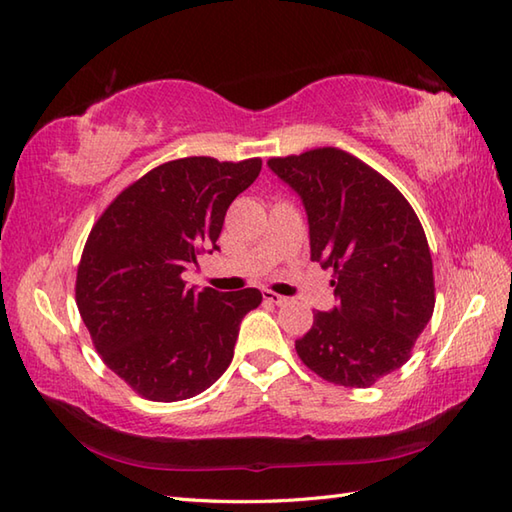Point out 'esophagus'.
<instances>
[{
	"mask_svg": "<svg viewBox=\"0 0 512 512\" xmlns=\"http://www.w3.org/2000/svg\"><path fill=\"white\" fill-rule=\"evenodd\" d=\"M264 299L270 303H277V306H284V303H288L286 297L277 295V292H273V290H264Z\"/></svg>",
	"mask_w": 512,
	"mask_h": 512,
	"instance_id": "1",
	"label": "esophagus"
}]
</instances>
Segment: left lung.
<instances>
[{
    "instance_id": "1",
    "label": "left lung",
    "mask_w": 512,
    "mask_h": 512,
    "mask_svg": "<svg viewBox=\"0 0 512 512\" xmlns=\"http://www.w3.org/2000/svg\"><path fill=\"white\" fill-rule=\"evenodd\" d=\"M308 213L310 257L332 270L330 312L295 341L314 374L372 387L402 367L436 306L433 262L416 211L394 184L336 147L270 158Z\"/></svg>"
}]
</instances>
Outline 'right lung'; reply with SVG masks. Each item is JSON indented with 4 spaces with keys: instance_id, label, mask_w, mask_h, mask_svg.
I'll return each mask as SVG.
<instances>
[{
    "instance_id": "1",
    "label": "right lung",
    "mask_w": 512,
    "mask_h": 512,
    "mask_svg": "<svg viewBox=\"0 0 512 512\" xmlns=\"http://www.w3.org/2000/svg\"><path fill=\"white\" fill-rule=\"evenodd\" d=\"M259 171L262 158L162 162L92 226L76 268V306L103 363L138 396H198L231 365L239 323L262 292H195L184 288L182 270L217 248L226 209Z\"/></svg>"
}]
</instances>
